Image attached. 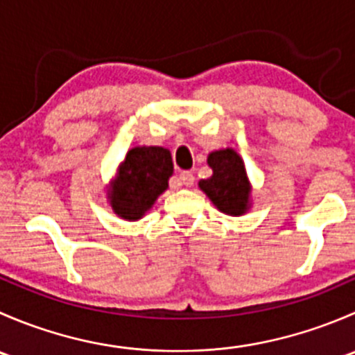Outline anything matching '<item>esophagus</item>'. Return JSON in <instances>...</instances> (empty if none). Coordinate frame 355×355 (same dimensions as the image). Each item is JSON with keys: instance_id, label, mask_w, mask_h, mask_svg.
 <instances>
[{"instance_id": "obj_1", "label": "esophagus", "mask_w": 355, "mask_h": 355, "mask_svg": "<svg viewBox=\"0 0 355 355\" xmlns=\"http://www.w3.org/2000/svg\"><path fill=\"white\" fill-rule=\"evenodd\" d=\"M178 180H180V184L185 185V187H192L196 182V177L192 171H182V173L178 175Z\"/></svg>"}]
</instances>
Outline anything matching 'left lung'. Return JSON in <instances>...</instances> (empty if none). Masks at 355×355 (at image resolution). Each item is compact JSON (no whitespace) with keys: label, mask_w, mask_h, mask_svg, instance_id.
Wrapping results in <instances>:
<instances>
[{"label":"left lung","mask_w":355,"mask_h":355,"mask_svg":"<svg viewBox=\"0 0 355 355\" xmlns=\"http://www.w3.org/2000/svg\"><path fill=\"white\" fill-rule=\"evenodd\" d=\"M207 164L213 168V175L199 182L200 191L223 213L232 216L245 213L250 189L241 156L234 149L214 151L207 157Z\"/></svg>","instance_id":"obj_1"}]
</instances>
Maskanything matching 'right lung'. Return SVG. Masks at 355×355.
I'll return each mask as SVG.
<instances>
[{"mask_svg": "<svg viewBox=\"0 0 355 355\" xmlns=\"http://www.w3.org/2000/svg\"><path fill=\"white\" fill-rule=\"evenodd\" d=\"M171 173L173 161L168 149L155 146L130 149L110 192L114 213L125 220H139L166 191Z\"/></svg>", "mask_w": 355, "mask_h": 355, "instance_id": "right-lung-1", "label": "right lung"}]
</instances>
